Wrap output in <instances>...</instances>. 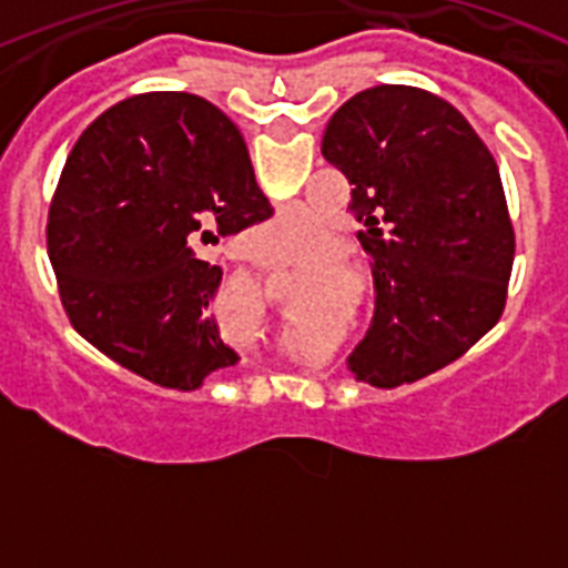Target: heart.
I'll return each mask as SVG.
<instances>
[{
    "instance_id": "heart-1",
    "label": "heart",
    "mask_w": 568,
    "mask_h": 568,
    "mask_svg": "<svg viewBox=\"0 0 568 568\" xmlns=\"http://www.w3.org/2000/svg\"><path fill=\"white\" fill-rule=\"evenodd\" d=\"M315 233H318V222H315V219H310V215L304 213H293L278 219V222H273L267 230H261L258 244L267 250L273 258L287 261L293 258L295 250L310 244V241L315 239Z\"/></svg>"
}]
</instances>
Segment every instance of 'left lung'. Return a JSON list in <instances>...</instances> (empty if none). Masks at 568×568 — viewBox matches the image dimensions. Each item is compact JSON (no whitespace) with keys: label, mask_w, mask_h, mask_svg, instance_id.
<instances>
[{"label":"left lung","mask_w":568,"mask_h":568,"mask_svg":"<svg viewBox=\"0 0 568 568\" xmlns=\"http://www.w3.org/2000/svg\"><path fill=\"white\" fill-rule=\"evenodd\" d=\"M321 153L353 184L375 261V318L349 369L393 389L453 364L498 324L515 258L489 148L440 97L378 84L335 110Z\"/></svg>","instance_id":"1"}]
</instances>
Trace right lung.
<instances>
[{
  "label": "right lung",
  "mask_w": 568,
  "mask_h": 568,
  "mask_svg": "<svg viewBox=\"0 0 568 568\" xmlns=\"http://www.w3.org/2000/svg\"><path fill=\"white\" fill-rule=\"evenodd\" d=\"M239 128L190 93L104 110L64 162L48 255L70 324L99 353L170 389L239 361L210 318L222 267L195 241L267 222Z\"/></svg>",
  "instance_id": "1"
}]
</instances>
